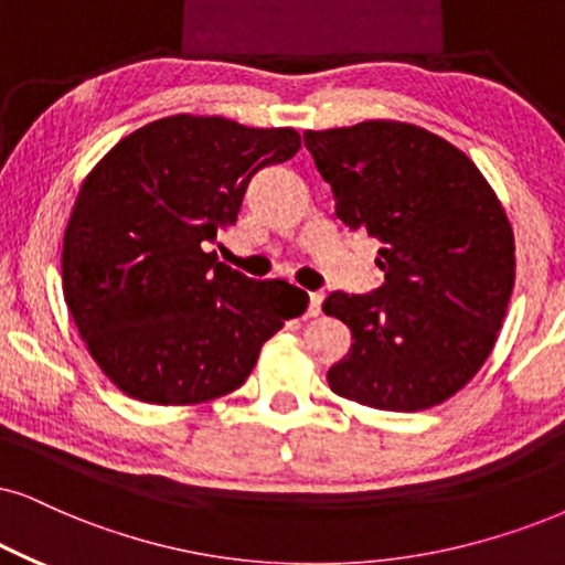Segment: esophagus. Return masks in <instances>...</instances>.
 <instances>
[{"mask_svg":"<svg viewBox=\"0 0 565 565\" xmlns=\"http://www.w3.org/2000/svg\"><path fill=\"white\" fill-rule=\"evenodd\" d=\"M320 307H323V295H320V291H310V307H307V316L318 318Z\"/></svg>","mask_w":565,"mask_h":565,"instance_id":"34e87169","label":"esophagus"}]
</instances>
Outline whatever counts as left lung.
Instances as JSON below:
<instances>
[{
	"label": "left lung",
	"instance_id": "left-lung-1",
	"mask_svg": "<svg viewBox=\"0 0 565 565\" xmlns=\"http://www.w3.org/2000/svg\"><path fill=\"white\" fill-rule=\"evenodd\" d=\"M305 146L335 216L383 242V287L323 305L354 335L328 385L385 412L443 404L484 365L509 310L516 245L501 200L467 153L417 125L307 130Z\"/></svg>",
	"mask_w": 565,
	"mask_h": 565
}]
</instances>
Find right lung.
<instances>
[{
    "label": "right lung",
    "mask_w": 565,
    "mask_h": 565,
    "mask_svg": "<svg viewBox=\"0 0 565 565\" xmlns=\"http://www.w3.org/2000/svg\"><path fill=\"white\" fill-rule=\"evenodd\" d=\"M291 127L174 114L117 142L77 192L62 245V291L104 375L146 404L188 406L247 381L278 328L307 310L281 278L218 263L249 177L289 161Z\"/></svg>",
    "instance_id": "right-lung-1"
}]
</instances>
